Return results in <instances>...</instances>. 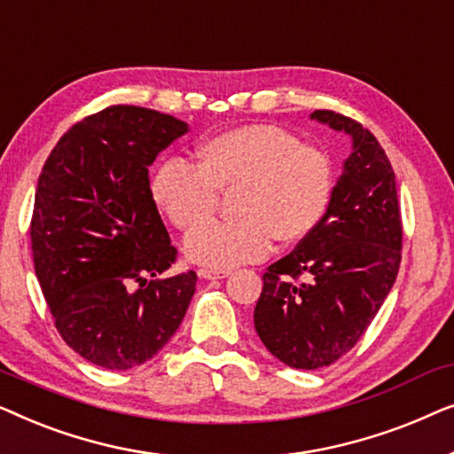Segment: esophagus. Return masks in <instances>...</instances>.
Returning <instances> with one entry per match:
<instances>
[{
    "label": "esophagus",
    "mask_w": 454,
    "mask_h": 454,
    "mask_svg": "<svg viewBox=\"0 0 454 454\" xmlns=\"http://www.w3.org/2000/svg\"><path fill=\"white\" fill-rule=\"evenodd\" d=\"M198 275L202 278H225L229 277V270H215V269H200Z\"/></svg>",
    "instance_id": "obj_1"
}]
</instances>
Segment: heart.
<instances>
[{
  "label": "heart",
  "mask_w": 454,
  "mask_h": 454,
  "mask_svg": "<svg viewBox=\"0 0 454 454\" xmlns=\"http://www.w3.org/2000/svg\"><path fill=\"white\" fill-rule=\"evenodd\" d=\"M333 190L328 154L269 123L210 136L198 146V165L167 159L151 179L154 204L182 231L212 218L221 193L239 192V220L195 226L184 244L190 260L223 270L266 258L275 239H308L325 221Z\"/></svg>",
  "instance_id": "heart-1"
}]
</instances>
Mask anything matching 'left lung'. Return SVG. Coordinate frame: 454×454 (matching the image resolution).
I'll return each mask as SVG.
<instances>
[{"label": "left lung", "instance_id": "left-lung-1", "mask_svg": "<svg viewBox=\"0 0 454 454\" xmlns=\"http://www.w3.org/2000/svg\"><path fill=\"white\" fill-rule=\"evenodd\" d=\"M314 120L353 138L322 225L262 275L254 328L289 368L318 370L351 351L387 300L401 264L395 171L374 134L318 109Z\"/></svg>", "mask_w": 454, "mask_h": 454}]
</instances>
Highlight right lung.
<instances>
[{
	"label": "right lung",
	"mask_w": 454,
	"mask_h": 454,
	"mask_svg": "<svg viewBox=\"0 0 454 454\" xmlns=\"http://www.w3.org/2000/svg\"><path fill=\"white\" fill-rule=\"evenodd\" d=\"M188 123L134 105L84 117L39 176L30 250L53 325L78 356L129 370L163 349L196 291L151 194L148 165Z\"/></svg>",
	"instance_id": "right-lung-1"
}]
</instances>
